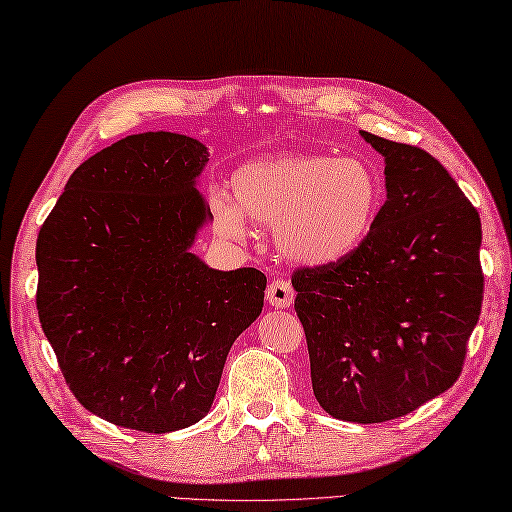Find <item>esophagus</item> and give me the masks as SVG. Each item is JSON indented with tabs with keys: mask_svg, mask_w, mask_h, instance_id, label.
I'll list each match as a JSON object with an SVG mask.
<instances>
[{
	"mask_svg": "<svg viewBox=\"0 0 512 512\" xmlns=\"http://www.w3.org/2000/svg\"><path fill=\"white\" fill-rule=\"evenodd\" d=\"M267 301L272 307H289L294 303V287L285 278H274L267 285Z\"/></svg>",
	"mask_w": 512,
	"mask_h": 512,
	"instance_id": "1",
	"label": "esophagus"
}]
</instances>
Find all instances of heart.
I'll return each mask as SVG.
<instances>
[{
    "label": "heart",
    "instance_id": "1",
    "mask_svg": "<svg viewBox=\"0 0 512 512\" xmlns=\"http://www.w3.org/2000/svg\"><path fill=\"white\" fill-rule=\"evenodd\" d=\"M231 196L216 191L211 214L227 238L245 240L252 223L274 225L281 254L323 267L354 254L381 207V185L368 162L323 153H289L240 165Z\"/></svg>",
    "mask_w": 512,
    "mask_h": 512
}]
</instances>
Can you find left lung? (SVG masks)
Instances as JSON below:
<instances>
[{"label":"left lung","mask_w":512,"mask_h":512,"mask_svg":"<svg viewBox=\"0 0 512 512\" xmlns=\"http://www.w3.org/2000/svg\"><path fill=\"white\" fill-rule=\"evenodd\" d=\"M361 136L385 158L388 200L354 254L296 269L292 285L316 401L381 423L459 379L484 301L481 220L428 151Z\"/></svg>","instance_id":"obj_1"}]
</instances>
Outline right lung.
I'll list each match as a JSON object with an SVG mask.
<instances>
[{
  "mask_svg": "<svg viewBox=\"0 0 512 512\" xmlns=\"http://www.w3.org/2000/svg\"><path fill=\"white\" fill-rule=\"evenodd\" d=\"M207 160L180 133L122 138L71 173L37 236V314L64 381L120 428L194 426L263 312V272L191 254L211 218L196 189Z\"/></svg>",
  "mask_w": 512,
  "mask_h": 512,
  "instance_id": "add662e5",
  "label": "right lung"
}]
</instances>
